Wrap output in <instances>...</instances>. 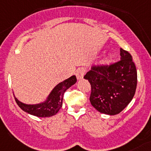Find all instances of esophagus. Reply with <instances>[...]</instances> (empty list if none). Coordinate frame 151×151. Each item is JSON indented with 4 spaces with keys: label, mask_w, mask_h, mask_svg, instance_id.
I'll use <instances>...</instances> for the list:
<instances>
[{
    "label": "esophagus",
    "mask_w": 151,
    "mask_h": 151,
    "mask_svg": "<svg viewBox=\"0 0 151 151\" xmlns=\"http://www.w3.org/2000/svg\"><path fill=\"white\" fill-rule=\"evenodd\" d=\"M84 70L82 69V68H80V69H78V71H77V73H76V77H77V79H78V81L83 79V78H84Z\"/></svg>",
    "instance_id": "esophagus-1"
}]
</instances>
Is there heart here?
<instances>
[{
    "mask_svg": "<svg viewBox=\"0 0 151 151\" xmlns=\"http://www.w3.org/2000/svg\"><path fill=\"white\" fill-rule=\"evenodd\" d=\"M112 61H113V57H112V56L110 54H108L104 56L101 58V61H100V63L103 67H107V66H109V65H110L112 63Z\"/></svg>",
    "mask_w": 151,
    "mask_h": 151,
    "instance_id": "heart-1",
    "label": "heart"
}]
</instances>
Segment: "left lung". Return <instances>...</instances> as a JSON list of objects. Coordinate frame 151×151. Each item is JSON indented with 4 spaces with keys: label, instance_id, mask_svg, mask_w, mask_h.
<instances>
[{
    "label": "left lung",
    "instance_id": "left-lung-1",
    "mask_svg": "<svg viewBox=\"0 0 151 151\" xmlns=\"http://www.w3.org/2000/svg\"><path fill=\"white\" fill-rule=\"evenodd\" d=\"M120 61L109 67H92L84 76L91 86V104L101 113L114 116L124 109L135 95L136 66L131 55L120 49Z\"/></svg>",
    "mask_w": 151,
    "mask_h": 151
}]
</instances>
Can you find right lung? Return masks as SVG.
I'll return each instance as SVG.
<instances>
[{
  "label": "right lung",
  "instance_id": "add662e5",
  "mask_svg": "<svg viewBox=\"0 0 151 151\" xmlns=\"http://www.w3.org/2000/svg\"><path fill=\"white\" fill-rule=\"evenodd\" d=\"M77 82L75 75L59 83L51 91L43 101L37 104H25L19 101L15 96L16 103L24 111L37 117H50L56 115L63 105V94Z\"/></svg>",
  "mask_w": 151,
  "mask_h": 151
}]
</instances>
